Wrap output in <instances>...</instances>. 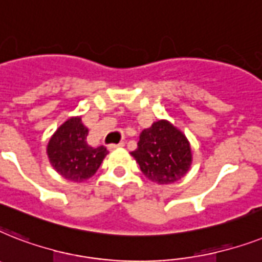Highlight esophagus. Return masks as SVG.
Instances as JSON below:
<instances>
[{
  "label": "esophagus",
  "instance_id": "1",
  "mask_svg": "<svg viewBox=\"0 0 262 262\" xmlns=\"http://www.w3.org/2000/svg\"><path fill=\"white\" fill-rule=\"evenodd\" d=\"M123 146H124V142H120V143H112V144H110V146H108V148H110V150H115V148H118V147H123Z\"/></svg>",
  "mask_w": 262,
  "mask_h": 262
}]
</instances>
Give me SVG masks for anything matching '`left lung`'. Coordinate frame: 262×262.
<instances>
[{"instance_id": "left-lung-1", "label": "left lung", "mask_w": 262, "mask_h": 262, "mask_svg": "<svg viewBox=\"0 0 262 262\" xmlns=\"http://www.w3.org/2000/svg\"><path fill=\"white\" fill-rule=\"evenodd\" d=\"M131 156L150 181L162 185L183 179L192 164L189 141L167 120H158L143 129Z\"/></svg>"}]
</instances>
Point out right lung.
I'll list each match as a JSON object with an SVG mask.
<instances>
[{"mask_svg": "<svg viewBox=\"0 0 262 262\" xmlns=\"http://www.w3.org/2000/svg\"><path fill=\"white\" fill-rule=\"evenodd\" d=\"M89 129L78 116L66 120L52 135L47 146L50 164L63 179L82 183L91 179L108 154L105 146L88 144Z\"/></svg>", "mask_w": 262, "mask_h": 262, "instance_id": "obj_1", "label": "right lung"}]
</instances>
